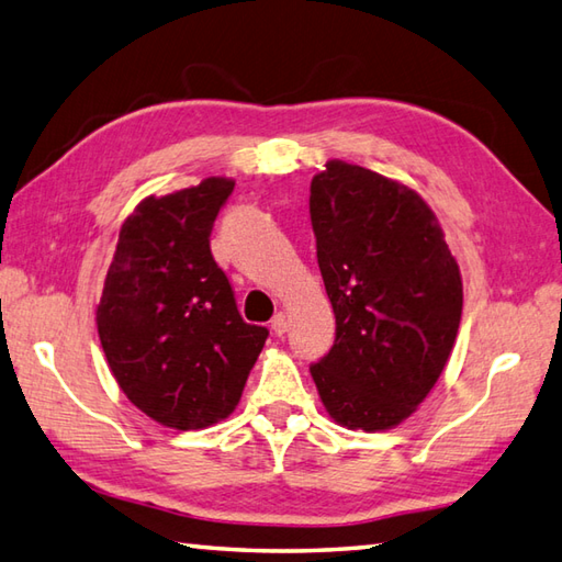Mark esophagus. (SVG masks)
Listing matches in <instances>:
<instances>
[{
    "label": "esophagus",
    "instance_id": "1",
    "mask_svg": "<svg viewBox=\"0 0 562 562\" xmlns=\"http://www.w3.org/2000/svg\"><path fill=\"white\" fill-rule=\"evenodd\" d=\"M271 329H273V335H279V337H283L285 331H289V317H285V313L273 315V319H271Z\"/></svg>",
    "mask_w": 562,
    "mask_h": 562
}]
</instances>
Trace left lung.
I'll use <instances>...</instances> for the list:
<instances>
[{"label":"left lung","instance_id":"8db88e82","mask_svg":"<svg viewBox=\"0 0 562 562\" xmlns=\"http://www.w3.org/2000/svg\"><path fill=\"white\" fill-rule=\"evenodd\" d=\"M325 167L311 184V221L337 331L311 373L337 425L391 429L449 361L461 271L417 191L339 159Z\"/></svg>","mask_w":562,"mask_h":562}]
</instances>
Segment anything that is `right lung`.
Masks as SVG:
<instances>
[{"instance_id": "obj_1", "label": "right lung", "mask_w": 562, "mask_h": 562, "mask_svg": "<svg viewBox=\"0 0 562 562\" xmlns=\"http://www.w3.org/2000/svg\"><path fill=\"white\" fill-rule=\"evenodd\" d=\"M233 189V179L209 177L137 203L97 307L121 391L171 429H203L231 415L269 337L239 315L211 255L213 223Z\"/></svg>"}]
</instances>
